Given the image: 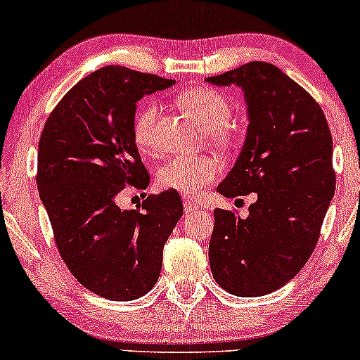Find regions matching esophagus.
Masks as SVG:
<instances>
[{
  "instance_id": "1",
  "label": "esophagus",
  "mask_w": 360,
  "mask_h": 360,
  "mask_svg": "<svg viewBox=\"0 0 360 360\" xmlns=\"http://www.w3.org/2000/svg\"><path fill=\"white\" fill-rule=\"evenodd\" d=\"M183 205H184V212L186 213H193L194 210H198V205L193 203V201H189V200H184Z\"/></svg>"
}]
</instances>
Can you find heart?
<instances>
[{"instance_id": "1", "label": "heart", "mask_w": 360, "mask_h": 360, "mask_svg": "<svg viewBox=\"0 0 360 360\" xmlns=\"http://www.w3.org/2000/svg\"><path fill=\"white\" fill-rule=\"evenodd\" d=\"M177 105L201 128L208 131V139L214 146L230 148L235 135L229 127L232 118V105L220 91L210 88L186 89L177 94ZM159 106L148 101L137 111L134 120V140L143 154H154L157 148V120ZM221 164L217 157H174L157 171V186L164 191L179 193L184 198H198L201 191L218 179Z\"/></svg>"}]
</instances>
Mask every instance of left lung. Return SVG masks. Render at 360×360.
I'll return each mask as SVG.
<instances>
[{
	"label": "left lung",
	"instance_id": "left-lung-1",
	"mask_svg": "<svg viewBox=\"0 0 360 360\" xmlns=\"http://www.w3.org/2000/svg\"><path fill=\"white\" fill-rule=\"evenodd\" d=\"M237 84L249 110L245 143L217 191L257 193L249 217L214 210L210 267L218 286L242 298L276 291L308 262L335 193L332 135L323 110L269 62H249L206 77Z\"/></svg>",
	"mask_w": 360,
	"mask_h": 360
}]
</instances>
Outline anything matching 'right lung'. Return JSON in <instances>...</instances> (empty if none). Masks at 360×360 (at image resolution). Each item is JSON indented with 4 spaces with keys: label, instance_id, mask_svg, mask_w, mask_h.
Masks as SVG:
<instances>
[{
    "label": "right lung",
    "instance_id": "obj_1",
    "mask_svg": "<svg viewBox=\"0 0 360 360\" xmlns=\"http://www.w3.org/2000/svg\"><path fill=\"white\" fill-rule=\"evenodd\" d=\"M172 79L108 65L57 103L39 142L37 186L62 260L94 295L130 301L147 295L162 269V249L183 217L174 191L150 194L142 210H122L118 194L150 183L134 140L137 101Z\"/></svg>",
    "mask_w": 360,
    "mask_h": 360
}]
</instances>
